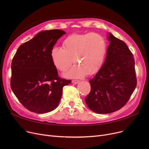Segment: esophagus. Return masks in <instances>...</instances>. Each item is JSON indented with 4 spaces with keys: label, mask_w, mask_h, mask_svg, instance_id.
I'll list each match as a JSON object with an SVG mask.
<instances>
[{
    "label": "esophagus",
    "mask_w": 149,
    "mask_h": 149,
    "mask_svg": "<svg viewBox=\"0 0 149 149\" xmlns=\"http://www.w3.org/2000/svg\"><path fill=\"white\" fill-rule=\"evenodd\" d=\"M72 83L73 84H77V83H79V80H72Z\"/></svg>",
    "instance_id": "obj_1"
}]
</instances>
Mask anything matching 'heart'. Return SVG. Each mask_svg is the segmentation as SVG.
<instances>
[{
  "instance_id": "1",
  "label": "heart",
  "mask_w": 149,
  "mask_h": 149,
  "mask_svg": "<svg viewBox=\"0 0 149 149\" xmlns=\"http://www.w3.org/2000/svg\"><path fill=\"white\" fill-rule=\"evenodd\" d=\"M107 51L105 38L100 34L92 33L72 34L62 42V48L54 47L51 58L55 66L61 72H66L72 65L73 59L77 65L65 75L80 79L97 73L102 67Z\"/></svg>"
}]
</instances>
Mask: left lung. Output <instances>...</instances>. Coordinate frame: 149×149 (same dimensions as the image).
I'll return each instance as SVG.
<instances>
[{"label": "left lung", "mask_w": 149, "mask_h": 149, "mask_svg": "<svg viewBox=\"0 0 149 149\" xmlns=\"http://www.w3.org/2000/svg\"><path fill=\"white\" fill-rule=\"evenodd\" d=\"M102 67L89 80L91 90L85 102L91 111L104 114L122 108L136 86L135 60L123 41L111 33Z\"/></svg>", "instance_id": "left-lung-1"}]
</instances>
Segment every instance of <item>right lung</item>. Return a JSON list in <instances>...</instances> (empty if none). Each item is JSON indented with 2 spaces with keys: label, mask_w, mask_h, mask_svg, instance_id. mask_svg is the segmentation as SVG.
Wrapping results in <instances>:
<instances>
[{
  "label": "right lung",
  "mask_w": 149,
  "mask_h": 149,
  "mask_svg": "<svg viewBox=\"0 0 149 149\" xmlns=\"http://www.w3.org/2000/svg\"><path fill=\"white\" fill-rule=\"evenodd\" d=\"M64 31L38 33L21 45L11 63V88L22 104L37 113L49 112L58 106L63 88L71 81L60 79L51 51Z\"/></svg>",
  "instance_id": "obj_1"
}]
</instances>
